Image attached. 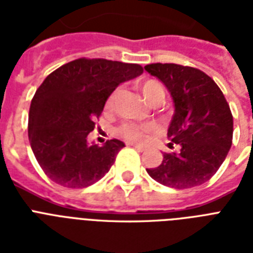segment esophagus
<instances>
[{
	"label": "esophagus",
	"instance_id": "obj_1",
	"mask_svg": "<svg viewBox=\"0 0 253 253\" xmlns=\"http://www.w3.org/2000/svg\"><path fill=\"white\" fill-rule=\"evenodd\" d=\"M127 146L135 147V148H136V150H138V151H140V152H142V151H144V147H143L142 144H138V143H134V142H128V143H127Z\"/></svg>",
	"mask_w": 253,
	"mask_h": 253
}]
</instances>
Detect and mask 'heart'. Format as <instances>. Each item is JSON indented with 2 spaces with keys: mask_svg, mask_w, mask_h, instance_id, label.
Wrapping results in <instances>:
<instances>
[{
  "mask_svg": "<svg viewBox=\"0 0 253 253\" xmlns=\"http://www.w3.org/2000/svg\"><path fill=\"white\" fill-rule=\"evenodd\" d=\"M140 90H142L144 98L151 102L152 99L158 98V97H164V90H163V86L159 84L158 81L155 80H144L143 83H140L139 85ZM117 91L114 90L109 95V98L106 101V107L110 109L113 106V102H114L115 95H117ZM156 126L154 123H146V125H136V123H123L118 127V134L122 135L123 138L128 139V140H134V142H138V140H142L144 138V135L150 134L152 131H155Z\"/></svg>",
  "mask_w": 253,
  "mask_h": 253,
  "instance_id": "b5f03b06",
  "label": "heart"
}]
</instances>
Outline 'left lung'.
<instances>
[{
  "mask_svg": "<svg viewBox=\"0 0 253 253\" xmlns=\"http://www.w3.org/2000/svg\"><path fill=\"white\" fill-rule=\"evenodd\" d=\"M144 69L172 95L174 114L168 138L180 147L177 152H164L162 164L147 172L169 188L204 184L219 169L232 144L234 121L223 93L211 77L193 67L155 63Z\"/></svg>",
  "mask_w": 253,
  "mask_h": 253,
  "instance_id": "1",
  "label": "left lung"
}]
</instances>
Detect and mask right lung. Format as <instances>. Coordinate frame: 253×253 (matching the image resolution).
<instances>
[{
	"instance_id": "right-lung-1",
	"label": "right lung",
	"mask_w": 253,
	"mask_h": 253,
	"mask_svg": "<svg viewBox=\"0 0 253 253\" xmlns=\"http://www.w3.org/2000/svg\"><path fill=\"white\" fill-rule=\"evenodd\" d=\"M143 73L142 65L106 59H77L49 73L37 89L29 113V140L43 172L65 188L101 180L125 143H87L109 95Z\"/></svg>"
}]
</instances>
